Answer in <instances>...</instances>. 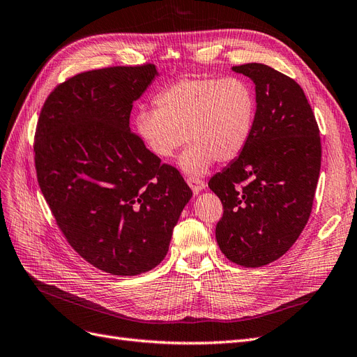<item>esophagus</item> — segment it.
Instances as JSON below:
<instances>
[{"mask_svg":"<svg viewBox=\"0 0 357 357\" xmlns=\"http://www.w3.org/2000/svg\"><path fill=\"white\" fill-rule=\"evenodd\" d=\"M186 181H188V185L190 186L192 192L195 193V195H198V193L205 188L204 180H201L199 177H193V176H192V177H188Z\"/></svg>","mask_w":357,"mask_h":357,"instance_id":"obj_1","label":"esophagus"}]
</instances>
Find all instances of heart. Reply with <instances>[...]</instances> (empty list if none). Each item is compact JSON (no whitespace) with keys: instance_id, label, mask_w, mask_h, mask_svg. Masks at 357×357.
<instances>
[{"instance_id":"b5f03b06","label":"heart","mask_w":357,"mask_h":357,"mask_svg":"<svg viewBox=\"0 0 357 357\" xmlns=\"http://www.w3.org/2000/svg\"><path fill=\"white\" fill-rule=\"evenodd\" d=\"M156 110H142L135 131L159 159H169L189 143L180 159L186 174H202L215 159L238 156L252 134L256 100L240 77H185L165 86L155 98Z\"/></svg>"}]
</instances>
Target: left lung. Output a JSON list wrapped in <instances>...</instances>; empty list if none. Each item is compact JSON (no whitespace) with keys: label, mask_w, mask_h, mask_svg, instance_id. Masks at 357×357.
<instances>
[{"label":"left lung","mask_w":357,"mask_h":357,"mask_svg":"<svg viewBox=\"0 0 357 357\" xmlns=\"http://www.w3.org/2000/svg\"><path fill=\"white\" fill-rule=\"evenodd\" d=\"M234 71L256 84L250 138L210 189L223 205L215 240L229 261L257 268L277 261L310 219L320 174L319 125L301 86L264 63Z\"/></svg>","instance_id":"1"}]
</instances>
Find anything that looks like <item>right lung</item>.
<instances>
[{
	"label": "right lung",
	"instance_id": "obj_1",
	"mask_svg": "<svg viewBox=\"0 0 357 357\" xmlns=\"http://www.w3.org/2000/svg\"><path fill=\"white\" fill-rule=\"evenodd\" d=\"M153 63L91 70L59 83L36 128L38 186L84 261L113 275L160 264L192 190L129 129Z\"/></svg>",
	"mask_w": 357,
	"mask_h": 357
}]
</instances>
